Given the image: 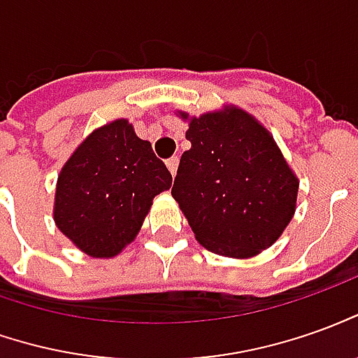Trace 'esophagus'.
I'll return each instance as SVG.
<instances>
[{
    "mask_svg": "<svg viewBox=\"0 0 358 358\" xmlns=\"http://www.w3.org/2000/svg\"><path fill=\"white\" fill-rule=\"evenodd\" d=\"M177 165H179V157H177V155H173V157H169V159H167V169L171 171L173 177L175 173H177Z\"/></svg>",
    "mask_w": 358,
    "mask_h": 358,
    "instance_id": "esophagus-1",
    "label": "esophagus"
}]
</instances>
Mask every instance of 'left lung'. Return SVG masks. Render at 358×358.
Instances as JSON below:
<instances>
[{"instance_id": "8db88e82", "label": "left lung", "mask_w": 358, "mask_h": 358, "mask_svg": "<svg viewBox=\"0 0 358 358\" xmlns=\"http://www.w3.org/2000/svg\"><path fill=\"white\" fill-rule=\"evenodd\" d=\"M187 140L171 194L196 241L238 259L271 248L292 220L298 194L296 175L273 136L231 107L191 118Z\"/></svg>"}]
</instances>
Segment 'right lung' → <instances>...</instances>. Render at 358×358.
Here are the masks:
<instances>
[{
    "instance_id": "add662e5",
    "label": "right lung",
    "mask_w": 358,
    "mask_h": 358,
    "mask_svg": "<svg viewBox=\"0 0 358 358\" xmlns=\"http://www.w3.org/2000/svg\"><path fill=\"white\" fill-rule=\"evenodd\" d=\"M171 173L148 140L120 118L85 138L56 185L54 220L91 257H113L134 240Z\"/></svg>"
}]
</instances>
